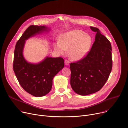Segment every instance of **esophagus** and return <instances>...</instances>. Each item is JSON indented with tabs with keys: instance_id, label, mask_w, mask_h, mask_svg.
Listing matches in <instances>:
<instances>
[{
	"instance_id": "esophagus-1",
	"label": "esophagus",
	"mask_w": 128,
	"mask_h": 128,
	"mask_svg": "<svg viewBox=\"0 0 128 128\" xmlns=\"http://www.w3.org/2000/svg\"><path fill=\"white\" fill-rule=\"evenodd\" d=\"M64 63H65V64L66 65H68L69 64H70V61H69L67 59H65V60Z\"/></svg>"
}]
</instances>
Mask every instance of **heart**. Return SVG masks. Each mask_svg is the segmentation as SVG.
Here are the masks:
<instances>
[{
  "instance_id": "1",
  "label": "heart",
  "mask_w": 128,
  "mask_h": 128,
  "mask_svg": "<svg viewBox=\"0 0 128 128\" xmlns=\"http://www.w3.org/2000/svg\"><path fill=\"white\" fill-rule=\"evenodd\" d=\"M91 43L90 36L82 30H74L61 36L59 42L56 44V49L60 54L70 50V58L74 61H79L86 55Z\"/></svg>"
}]
</instances>
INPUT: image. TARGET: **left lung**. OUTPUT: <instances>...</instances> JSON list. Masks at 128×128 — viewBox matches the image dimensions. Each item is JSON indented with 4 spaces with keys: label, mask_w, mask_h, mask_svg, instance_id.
I'll use <instances>...</instances> for the list:
<instances>
[{
    "label": "left lung",
    "mask_w": 128,
    "mask_h": 128,
    "mask_svg": "<svg viewBox=\"0 0 128 128\" xmlns=\"http://www.w3.org/2000/svg\"><path fill=\"white\" fill-rule=\"evenodd\" d=\"M90 28L96 32L90 50L80 60L70 64L72 88L76 94L83 96L100 90L108 80L112 68L110 42L98 28Z\"/></svg>",
    "instance_id": "obj_1"
}]
</instances>
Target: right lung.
Wrapping results in <instances>:
<instances>
[{"label":"right lung","mask_w":128,"mask_h":128,"mask_svg":"<svg viewBox=\"0 0 128 128\" xmlns=\"http://www.w3.org/2000/svg\"><path fill=\"white\" fill-rule=\"evenodd\" d=\"M45 26L31 25L17 42L14 52L13 70L23 89L35 97L46 95L50 91L54 76L64 66L61 57H46L38 64L26 61L22 54L25 40L42 31H47Z\"/></svg>","instance_id":"add662e5"}]
</instances>
